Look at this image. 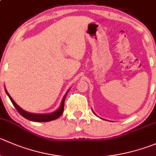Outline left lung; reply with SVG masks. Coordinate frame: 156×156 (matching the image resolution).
<instances>
[{
  "instance_id": "left-lung-1",
  "label": "left lung",
  "mask_w": 156,
  "mask_h": 156,
  "mask_svg": "<svg viewBox=\"0 0 156 156\" xmlns=\"http://www.w3.org/2000/svg\"><path fill=\"white\" fill-rule=\"evenodd\" d=\"M94 114H95V113H94ZM95 115H96V114H95Z\"/></svg>"
}]
</instances>
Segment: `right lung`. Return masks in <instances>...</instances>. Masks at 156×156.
I'll return each instance as SVG.
<instances>
[{
    "mask_svg": "<svg viewBox=\"0 0 156 156\" xmlns=\"http://www.w3.org/2000/svg\"><path fill=\"white\" fill-rule=\"evenodd\" d=\"M4 89H5L6 94H7V96L9 97L10 100L11 101L12 104H13V106H14L15 108L16 109V110L19 112L21 116H23L24 118L27 119V120H31V121H34V122H49L58 118V117L62 115V113H63V110H64L65 99H66L68 92L69 91V90L67 92H66V94L64 95L62 100V102H61V104H60L59 107H58L55 111L52 112V113H30V112H27L26 111V110H23V109L21 108L20 106H18L17 104H16V102L12 99L10 95L9 94L7 90H6L5 87H4Z\"/></svg>",
    "mask_w": 156,
    "mask_h": 156,
    "instance_id": "add662e5",
    "label": "right lung"
}]
</instances>
